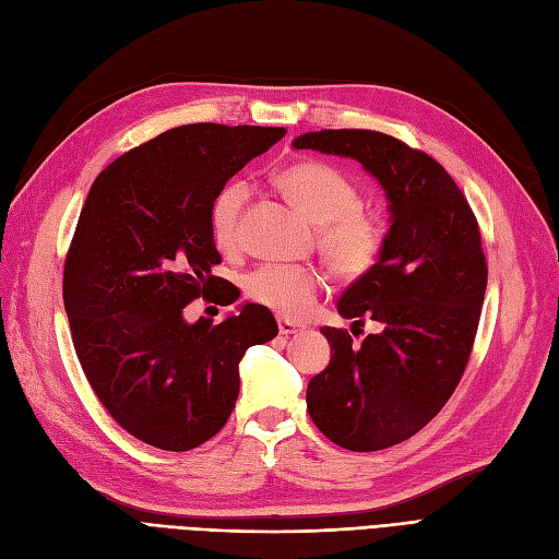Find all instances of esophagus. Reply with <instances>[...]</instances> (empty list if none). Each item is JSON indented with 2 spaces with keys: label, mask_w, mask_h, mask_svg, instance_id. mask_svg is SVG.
<instances>
[{
  "label": "esophagus",
  "mask_w": 559,
  "mask_h": 559,
  "mask_svg": "<svg viewBox=\"0 0 559 559\" xmlns=\"http://www.w3.org/2000/svg\"><path fill=\"white\" fill-rule=\"evenodd\" d=\"M277 329H280V335H284V337H288V335H296V333H300V331H302L298 323L288 321V319H280V321H277Z\"/></svg>",
  "instance_id": "34e87169"
}]
</instances>
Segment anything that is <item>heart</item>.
<instances>
[{
	"instance_id": "b5f03b06",
	"label": "heart",
	"mask_w": 559,
	"mask_h": 559,
	"mask_svg": "<svg viewBox=\"0 0 559 559\" xmlns=\"http://www.w3.org/2000/svg\"><path fill=\"white\" fill-rule=\"evenodd\" d=\"M277 185L319 226V249L344 280L372 271L386 242V228L372 210L360 205L356 182L325 162L286 166ZM249 197L245 182L224 185L210 203V230L222 252L240 245V217ZM323 275L307 265H259L242 280L245 296L267 310L300 319L314 310L323 292Z\"/></svg>"
}]
</instances>
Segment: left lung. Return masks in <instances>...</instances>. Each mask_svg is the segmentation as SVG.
<instances>
[{
	"label": "left lung",
	"instance_id": "1",
	"mask_svg": "<svg viewBox=\"0 0 559 559\" xmlns=\"http://www.w3.org/2000/svg\"><path fill=\"white\" fill-rule=\"evenodd\" d=\"M294 147L352 157L386 191L381 257L337 302L354 329L379 331L356 344L323 325L331 362L310 379L307 412L342 449H389L428 426L467 368L488 284L480 230L444 166L389 133L321 129Z\"/></svg>",
	"mask_w": 559,
	"mask_h": 559
}]
</instances>
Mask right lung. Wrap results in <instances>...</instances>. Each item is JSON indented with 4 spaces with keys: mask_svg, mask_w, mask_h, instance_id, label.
Returning a JSON list of instances; mask_svg holds the SVG:
<instances>
[{
    "mask_svg": "<svg viewBox=\"0 0 559 559\" xmlns=\"http://www.w3.org/2000/svg\"><path fill=\"white\" fill-rule=\"evenodd\" d=\"M282 127L199 122L124 152L94 180L64 263V310L75 356L115 423L162 451L215 437L236 407L238 362L277 323L247 302L213 325L185 321L205 298L236 302L213 265L222 257L210 203Z\"/></svg>",
    "mask_w": 559,
    "mask_h": 559,
    "instance_id": "add662e5",
    "label": "right lung"
}]
</instances>
